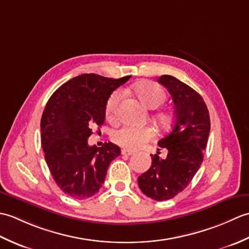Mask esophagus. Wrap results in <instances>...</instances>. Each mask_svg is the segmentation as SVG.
<instances>
[{"label": "esophagus", "instance_id": "obj_1", "mask_svg": "<svg viewBox=\"0 0 249 249\" xmlns=\"http://www.w3.org/2000/svg\"><path fill=\"white\" fill-rule=\"evenodd\" d=\"M133 154H134V152L130 150H126V149L122 150V155H133Z\"/></svg>", "mask_w": 249, "mask_h": 249}]
</instances>
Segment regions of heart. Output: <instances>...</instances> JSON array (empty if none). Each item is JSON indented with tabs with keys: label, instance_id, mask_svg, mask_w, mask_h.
<instances>
[{
	"label": "heart",
	"instance_id": "heart-1",
	"mask_svg": "<svg viewBox=\"0 0 249 249\" xmlns=\"http://www.w3.org/2000/svg\"><path fill=\"white\" fill-rule=\"evenodd\" d=\"M136 96L145 107L155 109L166 100V92L163 89L155 82L141 81L131 87ZM121 92L115 91L109 97L106 113L110 120H114L118 115V108L121 100ZM155 120L161 127L167 128L172 123V115L167 112H160L155 115ZM155 137V130L150 126L144 127H136V126L125 125L123 127L116 129L112 134V140L116 144L125 147V149L135 150L138 149L145 142L152 140Z\"/></svg>",
	"mask_w": 249,
	"mask_h": 249
}]
</instances>
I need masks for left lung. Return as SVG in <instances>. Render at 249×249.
<instances>
[{"instance_id":"obj_1","label":"left lung","mask_w":249,"mask_h":249,"mask_svg":"<svg viewBox=\"0 0 249 249\" xmlns=\"http://www.w3.org/2000/svg\"><path fill=\"white\" fill-rule=\"evenodd\" d=\"M158 82L167 88L174 103L172 129L158 145L167 149L151 155L149 170L138 178V185L147 197L165 201L187 187L203 161V151L211 129L210 114L201 95L176 77L163 75ZM160 151V149H158Z\"/></svg>"}]
</instances>
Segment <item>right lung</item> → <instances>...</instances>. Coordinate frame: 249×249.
Instances as JSON below:
<instances>
[{
	"mask_svg": "<svg viewBox=\"0 0 249 249\" xmlns=\"http://www.w3.org/2000/svg\"><path fill=\"white\" fill-rule=\"evenodd\" d=\"M129 78L83 73L62 84L46 105L40 121L45 160L57 186L73 199L97 194L110 162L121 154L112 142L89 146L88 138L93 126L104 124L110 95Z\"/></svg>",
	"mask_w": 249,
	"mask_h": 249,
	"instance_id": "1",
	"label": "right lung"
}]
</instances>
